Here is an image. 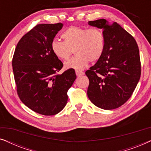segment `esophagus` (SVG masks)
Here are the masks:
<instances>
[{
    "instance_id": "obj_1",
    "label": "esophagus",
    "mask_w": 151,
    "mask_h": 151,
    "mask_svg": "<svg viewBox=\"0 0 151 151\" xmlns=\"http://www.w3.org/2000/svg\"><path fill=\"white\" fill-rule=\"evenodd\" d=\"M76 75H77V76H80L83 75L84 72L82 71H80V70H76Z\"/></svg>"
}]
</instances>
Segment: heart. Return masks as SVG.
<instances>
[{
	"mask_svg": "<svg viewBox=\"0 0 151 151\" xmlns=\"http://www.w3.org/2000/svg\"><path fill=\"white\" fill-rule=\"evenodd\" d=\"M62 38L64 41L53 40L51 48L53 54L61 60L69 58L74 50L76 55L65 63L67 69H83L89 61L96 63L104 53L105 36L100 28L71 26L63 33Z\"/></svg>",
	"mask_w": 151,
	"mask_h": 151,
	"instance_id": "b5f03b06",
	"label": "heart"
}]
</instances>
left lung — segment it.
<instances>
[{
	"instance_id": "left-lung-1",
	"label": "left lung",
	"mask_w": 151,
	"mask_h": 151,
	"mask_svg": "<svg viewBox=\"0 0 151 151\" xmlns=\"http://www.w3.org/2000/svg\"><path fill=\"white\" fill-rule=\"evenodd\" d=\"M88 24L103 29L105 49L101 58L85 72L89 80L87 96L99 108L117 109L131 98L141 76L138 45L117 22L109 24L99 19Z\"/></svg>"
}]
</instances>
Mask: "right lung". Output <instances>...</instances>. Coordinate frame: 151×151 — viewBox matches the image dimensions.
<instances>
[{"label": "right lung", "mask_w": 151, "mask_h": 151, "mask_svg": "<svg viewBox=\"0 0 151 151\" xmlns=\"http://www.w3.org/2000/svg\"><path fill=\"white\" fill-rule=\"evenodd\" d=\"M62 27L60 22L36 24L18 42L12 59L18 97L28 108L43 115L63 110L76 78L73 69L58 73L63 63L53 54L51 43Z\"/></svg>", "instance_id": "1"}]
</instances>
